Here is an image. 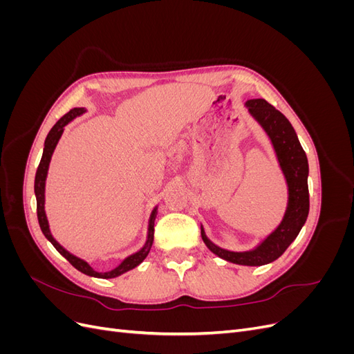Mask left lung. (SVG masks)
<instances>
[{
    "label": "left lung",
    "mask_w": 354,
    "mask_h": 354,
    "mask_svg": "<svg viewBox=\"0 0 354 354\" xmlns=\"http://www.w3.org/2000/svg\"><path fill=\"white\" fill-rule=\"evenodd\" d=\"M245 106L248 108V112L254 120L261 125L266 134L269 136L277 160H279L288 185V205L285 216L279 226L251 251L234 252L220 248L207 238L202 226L201 236L208 246V250L223 260L241 266H264L279 259L288 246L295 241L307 220L310 208L307 185L308 162L294 127L283 113L274 109L264 99L248 100Z\"/></svg>",
    "instance_id": "1"
}]
</instances>
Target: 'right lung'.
<instances>
[{"mask_svg":"<svg viewBox=\"0 0 354 354\" xmlns=\"http://www.w3.org/2000/svg\"><path fill=\"white\" fill-rule=\"evenodd\" d=\"M85 112L84 108H73L71 109L66 115H63L60 120L55 124V127L51 128L47 138H46V143H44V152H42V158H41V162L38 165L37 169V174H35V196H37V216H38V223H39V227L44 233V236L53 243V246L65 257V259L75 267V269L80 270L84 274H88L93 277H100V279H112V277L120 276L128 270L134 269L138 264H140L151 251L152 248V243H153V232H155V218H156V207L153 208L152 214H151V218H149V227H147V239L143 248L140 251H137L136 254L127 257V259L118 266L115 267L113 270L111 272H104V273H99L95 272L93 267L78 257H75L73 254H71L69 251H66L63 246L53 238V234L50 232L48 227V220L46 216V209H44V202H46V178H47V171H48V165H50V160H51V155L55 152V149L59 143V138L63 134V130H65V125H68L71 121H73L75 118L82 115Z\"/></svg>","mask_w":354,"mask_h":354,"instance_id":"add662e5","label":"right lung"}]
</instances>
